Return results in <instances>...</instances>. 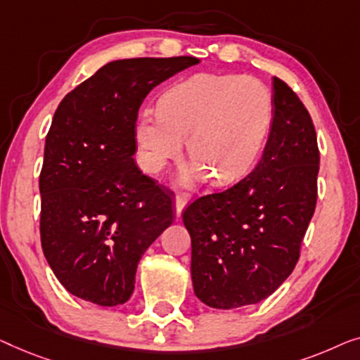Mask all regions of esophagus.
Listing matches in <instances>:
<instances>
[{
    "label": "esophagus",
    "instance_id": "obj_1",
    "mask_svg": "<svg viewBox=\"0 0 360 360\" xmlns=\"http://www.w3.org/2000/svg\"><path fill=\"white\" fill-rule=\"evenodd\" d=\"M187 200H189V194H186V192H178V194H176V200H174L176 217L182 215V212L186 209Z\"/></svg>",
    "mask_w": 360,
    "mask_h": 360
}]
</instances>
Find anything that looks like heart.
Returning a JSON list of instances; mask_svg holds the SVG:
<instances>
[{
    "mask_svg": "<svg viewBox=\"0 0 360 360\" xmlns=\"http://www.w3.org/2000/svg\"><path fill=\"white\" fill-rule=\"evenodd\" d=\"M160 112L143 110L135 124L140 163L160 173L178 160L187 139L195 161L181 182L207 173L219 184L240 179L255 165L272 120V98L259 81L241 75L197 73L165 91Z\"/></svg>",
    "mask_w": 360,
    "mask_h": 360,
    "instance_id": "heart-1",
    "label": "heart"
}]
</instances>
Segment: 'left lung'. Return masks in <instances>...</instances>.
Segmentation results:
<instances>
[{"label":"left lung","mask_w":360,"mask_h":360,"mask_svg":"<svg viewBox=\"0 0 360 360\" xmlns=\"http://www.w3.org/2000/svg\"><path fill=\"white\" fill-rule=\"evenodd\" d=\"M320 151L298 96L272 78V120L259 163L238 184L200 197L182 221L200 302L233 310L264 300L290 276L316 205Z\"/></svg>","instance_id":"8db88e82"}]
</instances>
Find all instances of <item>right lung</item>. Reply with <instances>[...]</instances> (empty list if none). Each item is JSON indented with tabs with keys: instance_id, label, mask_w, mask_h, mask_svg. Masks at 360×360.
Returning <instances> with one entry per match:
<instances>
[{
	"instance_id": "1",
	"label": "right lung",
	"mask_w": 360,
	"mask_h": 360,
	"mask_svg": "<svg viewBox=\"0 0 360 360\" xmlns=\"http://www.w3.org/2000/svg\"><path fill=\"white\" fill-rule=\"evenodd\" d=\"M194 57L124 58L65 96L45 139L40 241L60 283L81 300L122 305L148 246L173 224V192L135 165L146 94Z\"/></svg>"
}]
</instances>
